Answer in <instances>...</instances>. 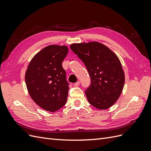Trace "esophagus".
<instances>
[{
    "label": "esophagus",
    "instance_id": "obj_1",
    "mask_svg": "<svg viewBox=\"0 0 151 151\" xmlns=\"http://www.w3.org/2000/svg\"><path fill=\"white\" fill-rule=\"evenodd\" d=\"M74 85L75 86H79V85H80V81H77V83H74Z\"/></svg>",
    "mask_w": 151,
    "mask_h": 151
}]
</instances>
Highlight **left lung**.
<instances>
[{
  "instance_id": "8db88e82",
  "label": "left lung",
  "mask_w": 151,
  "mask_h": 151,
  "mask_svg": "<svg viewBox=\"0 0 151 151\" xmlns=\"http://www.w3.org/2000/svg\"><path fill=\"white\" fill-rule=\"evenodd\" d=\"M70 47L83 62L89 74L91 83L85 91L89 103L99 109L111 107L120 97L125 83L118 57L98 42L74 43Z\"/></svg>"
}]
</instances>
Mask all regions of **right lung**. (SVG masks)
<instances>
[{
    "instance_id": "add662e5",
    "label": "right lung",
    "mask_w": 151,
    "mask_h": 151,
    "mask_svg": "<svg viewBox=\"0 0 151 151\" xmlns=\"http://www.w3.org/2000/svg\"><path fill=\"white\" fill-rule=\"evenodd\" d=\"M66 46L49 45L32 58L25 74L28 93L33 101L48 111H56L66 103L69 83L62 62Z\"/></svg>"
}]
</instances>
